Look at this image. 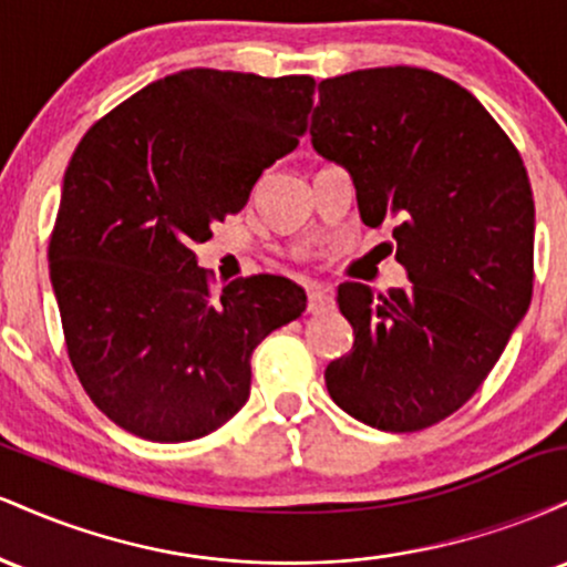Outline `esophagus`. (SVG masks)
Listing matches in <instances>:
<instances>
[{"instance_id":"esophagus-1","label":"esophagus","mask_w":567,"mask_h":567,"mask_svg":"<svg viewBox=\"0 0 567 567\" xmlns=\"http://www.w3.org/2000/svg\"><path fill=\"white\" fill-rule=\"evenodd\" d=\"M306 309H309V315H322V311L333 309V301L328 298V292L309 285V288H306Z\"/></svg>"}]
</instances>
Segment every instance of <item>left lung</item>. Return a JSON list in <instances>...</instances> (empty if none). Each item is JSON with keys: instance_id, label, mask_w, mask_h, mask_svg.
Segmentation results:
<instances>
[{"instance_id": "left-lung-1", "label": "left lung", "mask_w": 567, "mask_h": 567, "mask_svg": "<svg viewBox=\"0 0 567 567\" xmlns=\"http://www.w3.org/2000/svg\"><path fill=\"white\" fill-rule=\"evenodd\" d=\"M311 143L343 165L365 226L396 220L408 288H338L354 347L330 362L338 408L419 432L483 386L533 296V192L509 135L470 90L413 66L320 82Z\"/></svg>"}]
</instances>
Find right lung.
Wrapping results in <instances>:
<instances>
[{
  "label": "right lung",
  "mask_w": 567,
  "mask_h": 567,
  "mask_svg": "<svg viewBox=\"0 0 567 567\" xmlns=\"http://www.w3.org/2000/svg\"><path fill=\"white\" fill-rule=\"evenodd\" d=\"M311 76L188 69L84 133L63 175L50 279L76 379L116 426L152 442L216 432L250 394V357L303 315L275 275L210 290L194 247L298 146Z\"/></svg>",
  "instance_id": "obj_1"
}]
</instances>
